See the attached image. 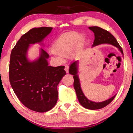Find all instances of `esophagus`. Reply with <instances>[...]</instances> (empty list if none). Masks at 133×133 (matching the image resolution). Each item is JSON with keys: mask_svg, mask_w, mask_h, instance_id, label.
Segmentation results:
<instances>
[{"mask_svg": "<svg viewBox=\"0 0 133 133\" xmlns=\"http://www.w3.org/2000/svg\"><path fill=\"white\" fill-rule=\"evenodd\" d=\"M69 66H68V65L67 64L65 65L64 70H65V71H66V73H69Z\"/></svg>", "mask_w": 133, "mask_h": 133, "instance_id": "34e87169", "label": "esophagus"}]
</instances>
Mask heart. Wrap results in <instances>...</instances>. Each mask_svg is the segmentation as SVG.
Wrapping results in <instances>:
<instances>
[{
	"instance_id": "b5f03b06",
	"label": "heart",
	"mask_w": 133,
	"mask_h": 133,
	"mask_svg": "<svg viewBox=\"0 0 133 133\" xmlns=\"http://www.w3.org/2000/svg\"><path fill=\"white\" fill-rule=\"evenodd\" d=\"M85 38L76 31H70L62 35L53 46L52 53L59 60L67 56L71 51V56L75 57L82 51Z\"/></svg>"
}]
</instances>
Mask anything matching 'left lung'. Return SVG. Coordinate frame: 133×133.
Here are the masks:
<instances>
[{"instance_id": "obj_1", "label": "left lung", "mask_w": 133, "mask_h": 133, "mask_svg": "<svg viewBox=\"0 0 133 133\" xmlns=\"http://www.w3.org/2000/svg\"><path fill=\"white\" fill-rule=\"evenodd\" d=\"M89 29L93 31L94 33V40L93 46H97V45L104 43L110 44L118 48L121 53L123 55L122 48H121L120 44H118L116 38L109 31L97 26L89 27ZM77 61L72 63L69 67V72L70 74L73 75L74 88H75L76 94H77V98L81 105L83 107L89 110H97L102 109V108L109 104L113 100V99L115 98L116 95L114 96L111 98L108 99V100L104 101V102L100 103L91 102V101L88 100L85 97V96L83 94L82 90V89H81L79 79H78V76L77 75Z\"/></svg>"}]
</instances>
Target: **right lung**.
Masks as SVG:
<instances>
[{"label": "right lung", "mask_w": 133, "mask_h": 133, "mask_svg": "<svg viewBox=\"0 0 133 133\" xmlns=\"http://www.w3.org/2000/svg\"><path fill=\"white\" fill-rule=\"evenodd\" d=\"M52 29H30L16 43L10 55L9 76L11 86L24 106L39 112L49 111L56 105L57 85L66 73L64 66H49L47 58L49 55L43 49L35 62H29L26 55L30 44L41 42Z\"/></svg>", "instance_id": "obj_1"}]
</instances>
